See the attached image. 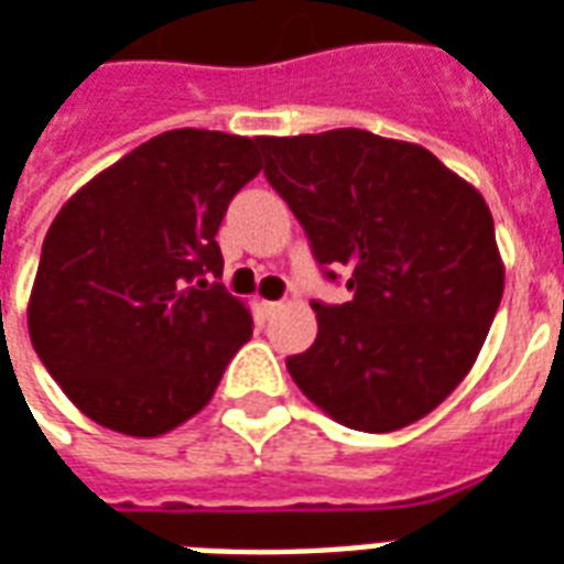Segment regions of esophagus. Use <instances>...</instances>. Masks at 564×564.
Returning <instances> with one entry per match:
<instances>
[{"label": "esophagus", "mask_w": 564, "mask_h": 564, "mask_svg": "<svg viewBox=\"0 0 564 564\" xmlns=\"http://www.w3.org/2000/svg\"><path fill=\"white\" fill-rule=\"evenodd\" d=\"M262 311L265 314H278V311H283V302H262Z\"/></svg>", "instance_id": "esophagus-1"}]
</instances>
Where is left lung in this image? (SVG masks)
<instances>
[{"mask_svg": "<svg viewBox=\"0 0 564 564\" xmlns=\"http://www.w3.org/2000/svg\"><path fill=\"white\" fill-rule=\"evenodd\" d=\"M260 145L316 260L344 269L352 290L314 304L319 332L286 358L290 377L344 427H410L473 370L502 302L490 208L419 143L337 128Z\"/></svg>", "mask_w": 564, "mask_h": 564, "instance_id": "1", "label": "left lung"}]
</instances>
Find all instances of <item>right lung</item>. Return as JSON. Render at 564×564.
<instances>
[{
  "mask_svg": "<svg viewBox=\"0 0 564 564\" xmlns=\"http://www.w3.org/2000/svg\"><path fill=\"white\" fill-rule=\"evenodd\" d=\"M262 137L176 128L59 208L29 293V337L77 410L152 440L206 406L253 335L248 304L208 283L229 199L262 170Z\"/></svg>",
  "mask_w": 564,
  "mask_h": 564,
  "instance_id": "add662e5",
  "label": "right lung"
}]
</instances>
